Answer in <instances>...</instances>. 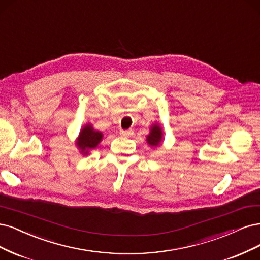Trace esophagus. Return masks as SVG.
<instances>
[{"mask_svg":"<svg viewBox=\"0 0 260 260\" xmlns=\"http://www.w3.org/2000/svg\"><path fill=\"white\" fill-rule=\"evenodd\" d=\"M121 136H124V137H128L131 135H133V131L132 129H127V131H121L120 132Z\"/></svg>","mask_w":260,"mask_h":260,"instance_id":"obj_1","label":"esophagus"}]
</instances>
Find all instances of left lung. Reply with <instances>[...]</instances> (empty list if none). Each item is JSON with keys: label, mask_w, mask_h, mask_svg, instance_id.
Here are the masks:
<instances>
[{"label": "left lung", "mask_w": 260, "mask_h": 260, "mask_svg": "<svg viewBox=\"0 0 260 260\" xmlns=\"http://www.w3.org/2000/svg\"><path fill=\"white\" fill-rule=\"evenodd\" d=\"M163 137L162 128L158 124H153L150 129V134L147 136V142L151 147H156L161 144Z\"/></svg>", "instance_id": "8db88e82"}]
</instances>
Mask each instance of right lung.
<instances>
[{
  "mask_svg": "<svg viewBox=\"0 0 260 260\" xmlns=\"http://www.w3.org/2000/svg\"><path fill=\"white\" fill-rule=\"evenodd\" d=\"M103 139V133L95 131L90 124H86L80 132L77 146L81 153L86 155L89 150L95 149Z\"/></svg>",
  "mask_w": 260,
  "mask_h": 260,
  "instance_id": "right-lung-1",
  "label": "right lung"
}]
</instances>
